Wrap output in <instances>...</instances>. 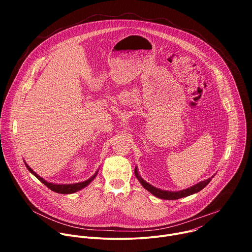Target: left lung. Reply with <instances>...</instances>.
Returning <instances> with one entry per match:
<instances>
[{
    "instance_id": "8db88e82",
    "label": "left lung",
    "mask_w": 252,
    "mask_h": 252,
    "mask_svg": "<svg viewBox=\"0 0 252 252\" xmlns=\"http://www.w3.org/2000/svg\"><path fill=\"white\" fill-rule=\"evenodd\" d=\"M138 181H139V183L141 184V186L143 188H145L147 190H149L151 193H153L155 196H157L158 198H161V199H169V200L178 199L181 197H184V196L192 194L194 192H197V191L201 190L209 183V179H208V181L203 182V183H199L198 185H196V186H194L191 189H189L187 190H182V191H178V192H170V191H164V190L158 189L155 187H152L151 185H149L145 181H142L141 178H138Z\"/></svg>"
}]
</instances>
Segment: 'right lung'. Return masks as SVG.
Listing matches in <instances>:
<instances>
[{
	"mask_svg": "<svg viewBox=\"0 0 252 252\" xmlns=\"http://www.w3.org/2000/svg\"><path fill=\"white\" fill-rule=\"evenodd\" d=\"M30 170L32 172V174H34L35 176H37V178H39L40 181L45 184L51 190L55 191V192H58V193H64V194H68V193H74L84 188H86L90 183H91V179H89V181L85 182V183H82V184H76V185H54V184H50V183H47L44 178L40 177L37 173H34L31 168Z\"/></svg>",
	"mask_w": 252,
	"mask_h": 252,
	"instance_id": "add662e5",
	"label": "right lung"
}]
</instances>
